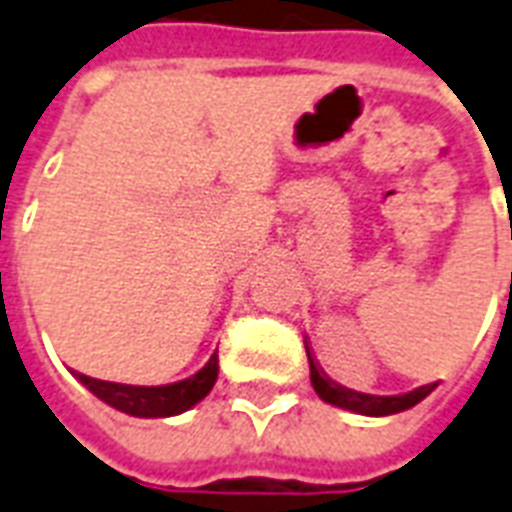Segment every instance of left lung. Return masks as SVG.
<instances>
[{
	"label": "left lung",
	"mask_w": 512,
	"mask_h": 512,
	"mask_svg": "<svg viewBox=\"0 0 512 512\" xmlns=\"http://www.w3.org/2000/svg\"><path fill=\"white\" fill-rule=\"evenodd\" d=\"M310 380H313V388L318 397L329 402L334 407H343V410H351V413H361V416H391V413H402V410H410L413 405H418L421 399L429 397L434 391V383H426V386H418L407 394H397V397H372V394H359V391H348V388H340L329 383L326 378L318 375L313 364H310Z\"/></svg>",
	"instance_id": "8db88e82"
}]
</instances>
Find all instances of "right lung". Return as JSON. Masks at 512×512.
<instances>
[{"label":"right lung","mask_w":512,"mask_h":512,"mask_svg":"<svg viewBox=\"0 0 512 512\" xmlns=\"http://www.w3.org/2000/svg\"><path fill=\"white\" fill-rule=\"evenodd\" d=\"M78 380L83 386L107 402L115 410H121L126 416L137 418H164L178 416L188 407H194L197 402L210 394V388L218 380V351L210 356L205 367L194 372L191 378L178 380V383H167V386H129V383H107V380L88 378L80 375Z\"/></svg>","instance_id":"obj_1"}]
</instances>
